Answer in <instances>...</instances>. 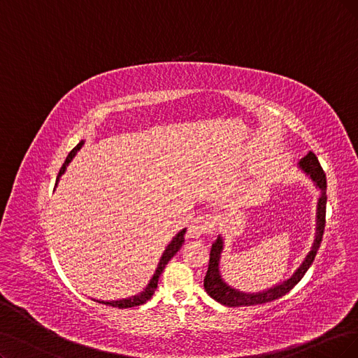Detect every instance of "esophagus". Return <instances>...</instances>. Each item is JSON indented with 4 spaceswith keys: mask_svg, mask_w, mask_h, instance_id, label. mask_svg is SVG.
Masks as SVG:
<instances>
[{
    "mask_svg": "<svg viewBox=\"0 0 358 358\" xmlns=\"http://www.w3.org/2000/svg\"><path fill=\"white\" fill-rule=\"evenodd\" d=\"M213 230H214V220L210 217L199 215L193 218L192 224L189 226V236L193 237V239H197V237L210 233Z\"/></svg>",
    "mask_w": 358,
    "mask_h": 358,
    "instance_id": "34e87169",
    "label": "esophagus"
}]
</instances>
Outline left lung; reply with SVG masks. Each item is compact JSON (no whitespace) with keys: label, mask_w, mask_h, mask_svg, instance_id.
I'll return each mask as SVG.
<instances>
[{"label":"left lung","mask_w":358,"mask_h":358,"mask_svg":"<svg viewBox=\"0 0 358 358\" xmlns=\"http://www.w3.org/2000/svg\"><path fill=\"white\" fill-rule=\"evenodd\" d=\"M298 168L306 172V176L313 181L315 189L320 192L319 199H317L315 206V229H314V239L311 243V248L303 257L296 270L290 274L287 279L283 282H279L273 285L268 289L259 290V292H243L241 289H236L230 286L226 280L222 279V274L220 271V261L224 250V237L218 234L217 241L213 243L209 254V264H208V271L203 279V287L206 294L214 298L217 302L222 303V306L227 307H249V306H257V303H266L271 302L277 298L286 295L290 289H292L301 279L303 274L307 273L310 266L313 264L317 250L320 248V242L324 231V217H326V174L323 172L319 159L313 153L308 152L307 156H303L298 162Z\"/></svg>","instance_id":"obj_1"}]
</instances>
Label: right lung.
<instances>
[{
    "label": "right lung",
    "mask_w": 358,
    "mask_h": 358,
    "mask_svg": "<svg viewBox=\"0 0 358 358\" xmlns=\"http://www.w3.org/2000/svg\"><path fill=\"white\" fill-rule=\"evenodd\" d=\"M84 143H85L84 140L79 141V143L76 144V148H73L72 152L68 155V157H66V161H64L63 166L60 168V172H59V176H57V180H56V187H57V182H59L60 177L64 174L66 168H68V165L72 162V159L76 156V153H78L79 150H81ZM184 234H186V229L180 230L174 237H172V241L168 243V246L165 248L161 259H159V262H157V267H156V270H155V273H153V275H152V279L149 280L148 286H145V287L141 290V292H138L137 295H132V296L122 298V299H116V301H100V299H97V301L94 299V301L99 302V303H104V306L115 307V308H131V307L141 306V303H144L145 301L150 299L152 295L155 294L156 287H157V280H159V277H161V274H162L165 266L169 262V259L178 252L180 248L182 246V243H184Z\"/></svg>",
    "instance_id": "add662e5"
}]
</instances>
